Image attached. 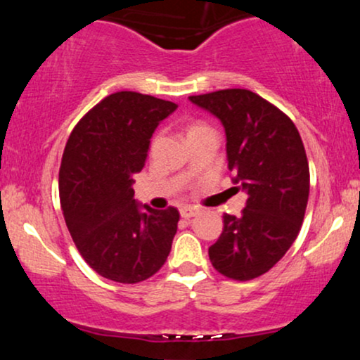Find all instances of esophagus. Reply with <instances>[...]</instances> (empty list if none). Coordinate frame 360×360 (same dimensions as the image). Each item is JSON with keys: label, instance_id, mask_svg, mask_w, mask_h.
Returning a JSON list of instances; mask_svg holds the SVG:
<instances>
[{"label": "esophagus", "instance_id": "esophagus-1", "mask_svg": "<svg viewBox=\"0 0 360 360\" xmlns=\"http://www.w3.org/2000/svg\"><path fill=\"white\" fill-rule=\"evenodd\" d=\"M179 213L183 218H193L194 214L198 213V210L193 208V206H183V208L179 210Z\"/></svg>", "mask_w": 360, "mask_h": 360}]
</instances>
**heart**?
I'll use <instances>...</instances> for the list:
<instances>
[{
    "instance_id": "1",
    "label": "heart",
    "mask_w": 360,
    "mask_h": 360,
    "mask_svg": "<svg viewBox=\"0 0 360 360\" xmlns=\"http://www.w3.org/2000/svg\"><path fill=\"white\" fill-rule=\"evenodd\" d=\"M206 125H203V123H200V122H193V123H188V125H186V128H184V131H186V139L189 137V135H193V134H198V131H201V130H206Z\"/></svg>"
}]
</instances>
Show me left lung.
<instances>
[{
	"label": "left lung",
	"mask_w": 360,
	"mask_h": 360,
	"mask_svg": "<svg viewBox=\"0 0 360 360\" xmlns=\"http://www.w3.org/2000/svg\"><path fill=\"white\" fill-rule=\"evenodd\" d=\"M221 122L233 183L247 193L240 217L223 214L208 249L220 274L250 281L283 259L298 237L309 194V167L298 128L286 113L249 89L189 96Z\"/></svg>",
	"instance_id": "left-lung-1"
}]
</instances>
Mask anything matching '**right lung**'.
Returning a JSON list of instances; mask_svg holds the SVG:
<instances>
[{
	"instance_id": "add662e5",
	"label": "right lung",
	"mask_w": 360,
	"mask_h": 360,
	"mask_svg": "<svg viewBox=\"0 0 360 360\" xmlns=\"http://www.w3.org/2000/svg\"><path fill=\"white\" fill-rule=\"evenodd\" d=\"M176 103L118 91L98 103L69 135L59 171L65 225L88 266L110 281L154 276L171 252L179 212L134 200V174L146 166L157 125Z\"/></svg>"
}]
</instances>
